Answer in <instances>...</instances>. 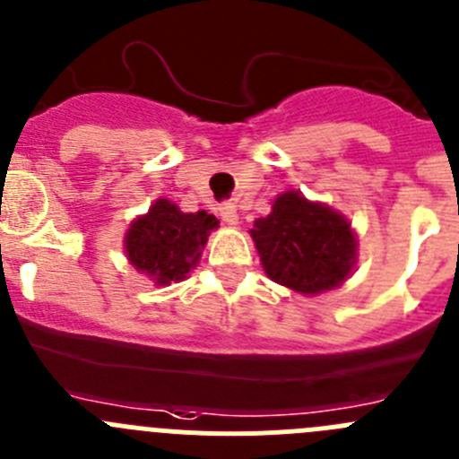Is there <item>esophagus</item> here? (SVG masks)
I'll return each mask as SVG.
<instances>
[{
    "label": "esophagus",
    "mask_w": 459,
    "mask_h": 459,
    "mask_svg": "<svg viewBox=\"0 0 459 459\" xmlns=\"http://www.w3.org/2000/svg\"><path fill=\"white\" fill-rule=\"evenodd\" d=\"M221 218L225 222H230V225H237L238 213H237V207H234L232 202H225V204H221Z\"/></svg>",
    "instance_id": "1"
}]
</instances>
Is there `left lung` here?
Here are the masks:
<instances>
[{
  "mask_svg": "<svg viewBox=\"0 0 459 459\" xmlns=\"http://www.w3.org/2000/svg\"><path fill=\"white\" fill-rule=\"evenodd\" d=\"M264 271L281 287L321 293L339 287L355 264L351 222L296 191L281 193L250 230Z\"/></svg>",
  "mask_w": 459,
  "mask_h": 459,
  "instance_id": "1",
  "label": "left lung"
}]
</instances>
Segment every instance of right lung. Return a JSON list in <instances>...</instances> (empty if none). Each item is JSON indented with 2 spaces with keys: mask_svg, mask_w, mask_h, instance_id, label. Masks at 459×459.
<instances>
[{
  "mask_svg": "<svg viewBox=\"0 0 459 459\" xmlns=\"http://www.w3.org/2000/svg\"><path fill=\"white\" fill-rule=\"evenodd\" d=\"M213 227L218 221L212 213H184L178 204L157 200L145 216L132 222L125 250L136 271L147 273L157 284H170L195 266Z\"/></svg>",
  "mask_w": 459,
  "mask_h": 459,
  "instance_id": "obj_1",
  "label": "right lung"
}]
</instances>
